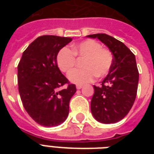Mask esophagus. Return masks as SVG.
Here are the masks:
<instances>
[{
    "mask_svg": "<svg viewBox=\"0 0 154 154\" xmlns=\"http://www.w3.org/2000/svg\"><path fill=\"white\" fill-rule=\"evenodd\" d=\"M76 88H77V89H82V85H76Z\"/></svg>",
    "mask_w": 154,
    "mask_h": 154,
    "instance_id": "34e87169",
    "label": "esophagus"
}]
</instances>
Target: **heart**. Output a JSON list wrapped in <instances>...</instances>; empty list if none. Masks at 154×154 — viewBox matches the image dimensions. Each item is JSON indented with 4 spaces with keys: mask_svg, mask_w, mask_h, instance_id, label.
I'll list each match as a JSON object with an SVG mask.
<instances>
[{
    "mask_svg": "<svg viewBox=\"0 0 154 154\" xmlns=\"http://www.w3.org/2000/svg\"><path fill=\"white\" fill-rule=\"evenodd\" d=\"M77 59H83L82 70H72L75 66ZM57 65L62 72L69 74L71 82L82 85L92 82L94 77H103L109 72L113 63V55L109 49L103 48L94 40H85L72 45L70 49L62 48L57 54Z\"/></svg>",
    "mask_w": 154,
    "mask_h": 154,
    "instance_id": "1",
    "label": "heart"
}]
</instances>
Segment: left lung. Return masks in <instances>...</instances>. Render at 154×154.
I'll use <instances>...</instances> for the list:
<instances>
[{"instance_id":"1","label":"left lung","mask_w":154,"mask_h":154,"mask_svg":"<svg viewBox=\"0 0 154 154\" xmlns=\"http://www.w3.org/2000/svg\"><path fill=\"white\" fill-rule=\"evenodd\" d=\"M87 37L98 38L113 55L112 66L101 85H94L92 113L101 123H116L128 114L136 99L139 72L135 55L124 43L109 35L97 33Z\"/></svg>"}]
</instances>
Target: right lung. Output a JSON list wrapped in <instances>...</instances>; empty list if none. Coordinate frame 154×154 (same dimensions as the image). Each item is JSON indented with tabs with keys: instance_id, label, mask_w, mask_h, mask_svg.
<instances>
[{
	"instance_id": "1",
	"label": "right lung",
	"mask_w": 154,
	"mask_h": 154,
	"mask_svg": "<svg viewBox=\"0 0 154 154\" xmlns=\"http://www.w3.org/2000/svg\"><path fill=\"white\" fill-rule=\"evenodd\" d=\"M72 40L53 35L41 36L24 51L18 64V89L23 106L41 125H59L69 115V101L77 89L61 73L56 57ZM64 85L66 88L61 89Z\"/></svg>"
}]
</instances>
